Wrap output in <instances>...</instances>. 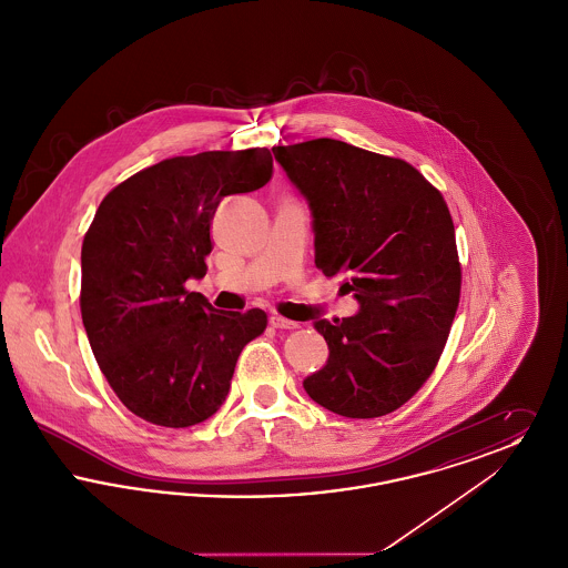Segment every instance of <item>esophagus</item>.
<instances>
[{"label":"esophagus","mask_w":568,"mask_h":568,"mask_svg":"<svg viewBox=\"0 0 568 568\" xmlns=\"http://www.w3.org/2000/svg\"><path fill=\"white\" fill-rule=\"evenodd\" d=\"M271 325L272 327H278V329H294V327H297L296 322L285 320L281 315H271Z\"/></svg>","instance_id":"esophagus-1"}]
</instances>
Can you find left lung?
Here are the masks:
<instances>
[{"label": "left lung", "mask_w": 568, "mask_h": 568, "mask_svg": "<svg viewBox=\"0 0 568 568\" xmlns=\"http://www.w3.org/2000/svg\"><path fill=\"white\" fill-rule=\"evenodd\" d=\"M272 153L308 204L315 266L341 276V292L359 304L352 317L313 324L329 355L302 385L336 415H387L433 375L458 311L449 209L410 163L341 140Z\"/></svg>", "instance_id": "obj_1"}]
</instances>
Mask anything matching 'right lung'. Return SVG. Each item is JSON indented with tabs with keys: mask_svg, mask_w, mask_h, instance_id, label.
Wrapping results in <instances>:
<instances>
[{
	"mask_svg": "<svg viewBox=\"0 0 568 568\" xmlns=\"http://www.w3.org/2000/svg\"><path fill=\"white\" fill-rule=\"evenodd\" d=\"M268 149L155 163L110 191L84 236L82 324L100 371L134 415L165 428L213 417L266 313L216 311L190 278L206 274L223 197L264 187Z\"/></svg>",
	"mask_w": 568,
	"mask_h": 568,
	"instance_id": "add662e5",
	"label": "right lung"
}]
</instances>
